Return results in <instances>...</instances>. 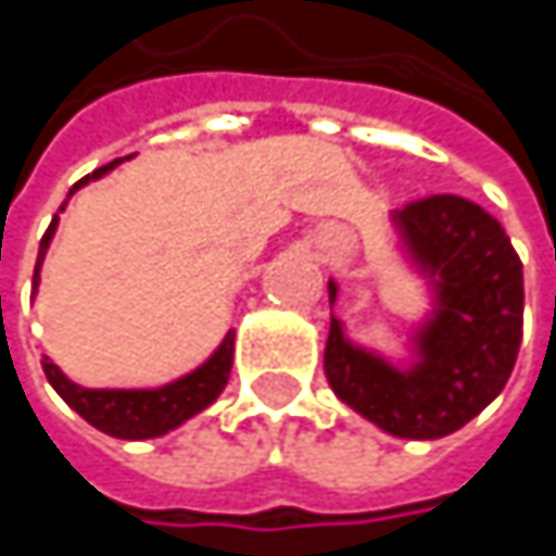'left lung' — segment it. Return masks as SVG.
<instances>
[{
	"label": "left lung",
	"mask_w": 556,
	"mask_h": 556,
	"mask_svg": "<svg viewBox=\"0 0 556 556\" xmlns=\"http://www.w3.org/2000/svg\"><path fill=\"white\" fill-rule=\"evenodd\" d=\"M395 225L412 257L438 279V312L418 338L421 361L395 370L344 341L331 315L325 377L341 402L395 438L431 441L464 428L511 377L525 282L502 225L477 202L451 192L405 202ZM334 302L338 286L328 282Z\"/></svg>",
	"instance_id": "8db88e82"
}]
</instances>
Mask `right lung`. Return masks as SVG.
Wrapping results in <instances>:
<instances>
[{
	"label": "right lung",
	"instance_id": "1",
	"mask_svg": "<svg viewBox=\"0 0 556 556\" xmlns=\"http://www.w3.org/2000/svg\"><path fill=\"white\" fill-rule=\"evenodd\" d=\"M115 164H118V161H112V164H105V167L92 169L89 176H83V179L70 189V195H73L83 182L99 179L102 173H109ZM70 195H66V199H70ZM54 228L56 215L54 222H51V228H48L45 238H41V251H38V264H35V286H38V270H41V261H45V254H48V244H51V238H54ZM231 364H235V331L225 334L222 348H218L199 370H192V374H186L182 380H176V383H169V387L161 389L76 387V383H70V380L60 374V367H56L51 357L41 361L48 383L63 395V402H66L73 412H79L92 428H99V431H105V434H112V438H125V441L161 438V434L173 431L176 425H182L186 418L199 415V412H202L205 405H212V402L218 399V392L225 389L228 374H231Z\"/></svg>",
	"mask_w": 556,
	"mask_h": 556
}]
</instances>
